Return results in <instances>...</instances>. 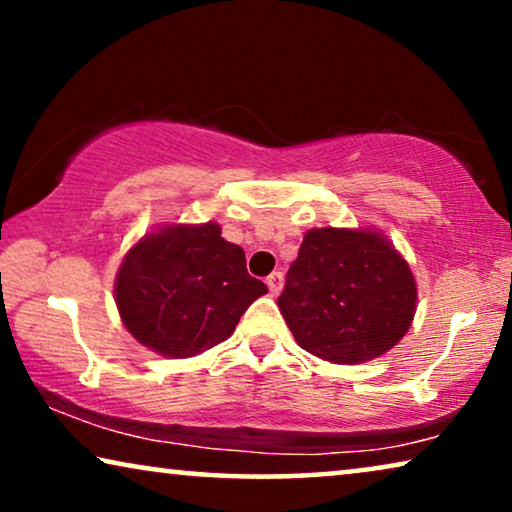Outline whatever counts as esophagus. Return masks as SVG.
<instances>
[{
  "label": "esophagus",
  "instance_id": "34e87169",
  "mask_svg": "<svg viewBox=\"0 0 512 512\" xmlns=\"http://www.w3.org/2000/svg\"><path fill=\"white\" fill-rule=\"evenodd\" d=\"M265 284H268L272 296H277V293L282 291V275H279V272H272V275L265 279Z\"/></svg>",
  "mask_w": 512,
  "mask_h": 512
}]
</instances>
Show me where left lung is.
<instances>
[{
	"instance_id": "left-lung-1",
	"label": "left lung",
	"mask_w": 512,
	"mask_h": 512,
	"mask_svg": "<svg viewBox=\"0 0 512 512\" xmlns=\"http://www.w3.org/2000/svg\"><path fill=\"white\" fill-rule=\"evenodd\" d=\"M417 286L408 263L370 230L319 228L286 272L279 312L307 352L361 363L403 338L415 317Z\"/></svg>"
}]
</instances>
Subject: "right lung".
Instances as JSON below:
<instances>
[{
    "mask_svg": "<svg viewBox=\"0 0 512 512\" xmlns=\"http://www.w3.org/2000/svg\"><path fill=\"white\" fill-rule=\"evenodd\" d=\"M268 293L244 251L216 223L167 226L123 258L116 305L128 331L153 352L184 359L219 345L247 307Z\"/></svg>",
    "mask_w": 512,
    "mask_h": 512,
    "instance_id": "add662e5",
    "label": "right lung"
}]
</instances>
